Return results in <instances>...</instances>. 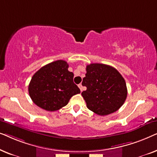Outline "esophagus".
<instances>
[{
  "label": "esophagus",
  "instance_id": "1",
  "mask_svg": "<svg viewBox=\"0 0 157 157\" xmlns=\"http://www.w3.org/2000/svg\"><path fill=\"white\" fill-rule=\"evenodd\" d=\"M78 87H79V89H80L81 91H83V86H82V84H81V83H80V84H78Z\"/></svg>",
  "mask_w": 157,
  "mask_h": 157
}]
</instances>
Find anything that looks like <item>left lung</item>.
<instances>
[{
    "label": "left lung",
    "instance_id": "1",
    "mask_svg": "<svg viewBox=\"0 0 157 157\" xmlns=\"http://www.w3.org/2000/svg\"><path fill=\"white\" fill-rule=\"evenodd\" d=\"M82 85L87 89L81 93L87 108L100 116L117 111L125 101L127 88L125 80L112 66L102 63L87 65Z\"/></svg>",
    "mask_w": 157,
    "mask_h": 157
}]
</instances>
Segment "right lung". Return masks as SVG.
Listing matches in <instances>:
<instances>
[{"instance_id": "add662e5", "label": "right lung", "mask_w": 157, "mask_h": 157, "mask_svg": "<svg viewBox=\"0 0 157 157\" xmlns=\"http://www.w3.org/2000/svg\"><path fill=\"white\" fill-rule=\"evenodd\" d=\"M63 60L43 66L32 77L29 85L30 97L34 104L44 110L54 111L68 104L70 98L80 89L74 83V74L68 71Z\"/></svg>"}]
</instances>
